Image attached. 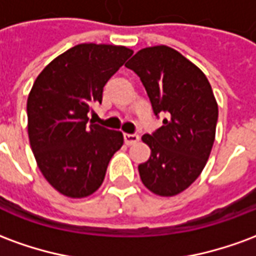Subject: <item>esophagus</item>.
I'll use <instances>...</instances> for the list:
<instances>
[{"mask_svg": "<svg viewBox=\"0 0 256 256\" xmlns=\"http://www.w3.org/2000/svg\"><path fill=\"white\" fill-rule=\"evenodd\" d=\"M123 138H124V144L132 145L134 142H137L140 140L138 134H123Z\"/></svg>", "mask_w": 256, "mask_h": 256, "instance_id": "esophagus-1", "label": "esophagus"}]
</instances>
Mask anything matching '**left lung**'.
Returning <instances> with one entry per match:
<instances>
[{
	"instance_id": "obj_1",
	"label": "left lung",
	"mask_w": 256,
	"mask_h": 256,
	"mask_svg": "<svg viewBox=\"0 0 256 256\" xmlns=\"http://www.w3.org/2000/svg\"><path fill=\"white\" fill-rule=\"evenodd\" d=\"M126 67L140 76L155 116H167L142 136L150 156L138 166L141 181L159 196L178 194L203 172L214 144L218 106L211 84L200 68L164 45L141 49Z\"/></svg>"
}]
</instances>
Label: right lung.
Instances as JSON below:
<instances>
[{"instance_id": "right-lung-1", "label": "right lung", "mask_w": 256, "mask_h": 256, "mask_svg": "<svg viewBox=\"0 0 256 256\" xmlns=\"http://www.w3.org/2000/svg\"><path fill=\"white\" fill-rule=\"evenodd\" d=\"M133 54L124 46L80 44L44 68L27 100L28 138L40 170L68 198L100 188L111 158L123 145L120 132L89 120L102 90Z\"/></svg>"}]
</instances>
